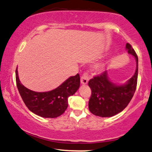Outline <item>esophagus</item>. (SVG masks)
Returning a JSON list of instances; mask_svg holds the SVG:
<instances>
[{
	"label": "esophagus",
	"mask_w": 152,
	"mask_h": 152,
	"mask_svg": "<svg viewBox=\"0 0 152 152\" xmlns=\"http://www.w3.org/2000/svg\"><path fill=\"white\" fill-rule=\"evenodd\" d=\"M88 80H89L88 74L87 72H84L83 76H82L81 78V83L82 84H83V85H85V84L88 83Z\"/></svg>",
	"instance_id": "34e87169"
}]
</instances>
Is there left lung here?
<instances>
[{
	"mask_svg": "<svg viewBox=\"0 0 152 152\" xmlns=\"http://www.w3.org/2000/svg\"><path fill=\"white\" fill-rule=\"evenodd\" d=\"M126 49L129 54L134 56L137 67L134 76L125 85L118 86L111 82L106 71L88 81L91 89L88 107L95 115L102 118L115 115L128 105L134 96L137 83L138 56L129 43L126 44Z\"/></svg>",
	"mask_w": 152,
	"mask_h": 152,
	"instance_id": "8db88e82",
	"label": "left lung"
}]
</instances>
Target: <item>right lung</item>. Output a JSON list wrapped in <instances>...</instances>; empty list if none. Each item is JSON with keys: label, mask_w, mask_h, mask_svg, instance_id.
Masks as SVG:
<instances>
[{"label": "right lung", "mask_w": 152, "mask_h": 152, "mask_svg": "<svg viewBox=\"0 0 152 152\" xmlns=\"http://www.w3.org/2000/svg\"><path fill=\"white\" fill-rule=\"evenodd\" d=\"M16 84L22 99L31 112L46 118H57L68 107V98L80 86V76H71L59 86L48 92H35L27 88L20 83L18 69L15 71Z\"/></svg>", "instance_id": "obj_1"}]
</instances>
